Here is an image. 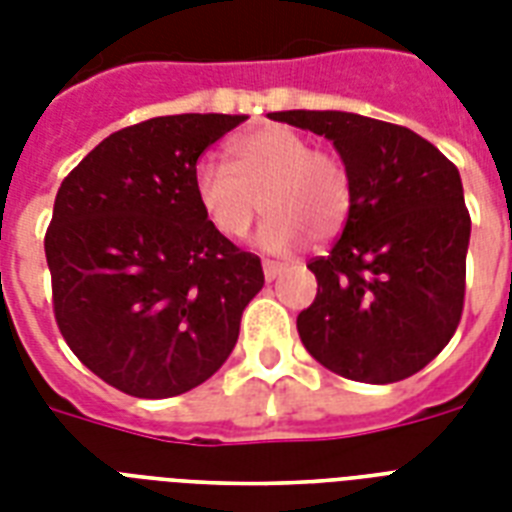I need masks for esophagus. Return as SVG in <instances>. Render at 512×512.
<instances>
[{
    "label": "esophagus",
    "instance_id": "obj_1",
    "mask_svg": "<svg viewBox=\"0 0 512 512\" xmlns=\"http://www.w3.org/2000/svg\"><path fill=\"white\" fill-rule=\"evenodd\" d=\"M263 273H265V281H273L281 273V265L273 263V260H265V263H263Z\"/></svg>",
    "mask_w": 512,
    "mask_h": 512
}]
</instances>
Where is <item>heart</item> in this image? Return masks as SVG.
<instances>
[{
  "instance_id": "obj_1",
  "label": "heart",
  "mask_w": 512,
  "mask_h": 512,
  "mask_svg": "<svg viewBox=\"0 0 512 512\" xmlns=\"http://www.w3.org/2000/svg\"><path fill=\"white\" fill-rule=\"evenodd\" d=\"M193 193L217 233L239 241L257 215L271 209L260 231L268 252H292L311 236L332 241L353 207V185L340 156L313 148L300 132L265 124L231 143V167L201 159Z\"/></svg>"
}]
</instances>
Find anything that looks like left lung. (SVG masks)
<instances>
[{
	"label": "left lung",
	"mask_w": 512,
	"mask_h": 512,
	"mask_svg": "<svg viewBox=\"0 0 512 512\" xmlns=\"http://www.w3.org/2000/svg\"><path fill=\"white\" fill-rule=\"evenodd\" d=\"M335 143L353 207L327 257H313L319 292L297 316L305 350L356 382H398L452 340L465 305L470 215L460 172L401 124L345 111H279Z\"/></svg>",
	"instance_id": "left-lung-1"
}]
</instances>
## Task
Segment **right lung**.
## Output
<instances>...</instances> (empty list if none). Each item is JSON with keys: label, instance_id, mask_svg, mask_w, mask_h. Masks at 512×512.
I'll use <instances>...</instances> for the list:
<instances>
[{"label": "right lung", "instance_id": "1", "mask_svg": "<svg viewBox=\"0 0 512 512\" xmlns=\"http://www.w3.org/2000/svg\"><path fill=\"white\" fill-rule=\"evenodd\" d=\"M247 116H156L108 135L60 183L44 236L52 311L74 356L135 398H170L225 364L263 265L217 233L193 167Z\"/></svg>", "mask_w": 512, "mask_h": 512}]
</instances>
